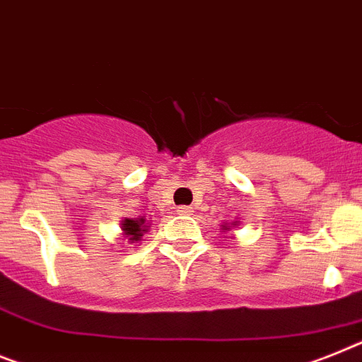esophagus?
<instances>
[{
	"mask_svg": "<svg viewBox=\"0 0 362 362\" xmlns=\"http://www.w3.org/2000/svg\"><path fill=\"white\" fill-rule=\"evenodd\" d=\"M180 215H189L191 211H193V208H189V206H178V209H176Z\"/></svg>",
	"mask_w": 362,
	"mask_h": 362,
	"instance_id": "34e87169",
	"label": "esophagus"
}]
</instances>
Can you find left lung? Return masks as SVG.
<instances>
[{"label":"left lung","instance_id":"8db88e82","mask_svg":"<svg viewBox=\"0 0 362 362\" xmlns=\"http://www.w3.org/2000/svg\"><path fill=\"white\" fill-rule=\"evenodd\" d=\"M224 230H226V226H224Z\"/></svg>","mask_w":362,"mask_h":362}]
</instances>
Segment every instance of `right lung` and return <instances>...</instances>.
Wrapping results in <instances>:
<instances>
[{
	"instance_id": "right-lung-1",
	"label": "right lung",
	"mask_w": 362,
	"mask_h": 362,
	"mask_svg": "<svg viewBox=\"0 0 362 362\" xmlns=\"http://www.w3.org/2000/svg\"><path fill=\"white\" fill-rule=\"evenodd\" d=\"M123 232L124 235L129 238V243L139 241V238L147 232V230H145V218H139V221H134V218H124Z\"/></svg>"
}]
</instances>
